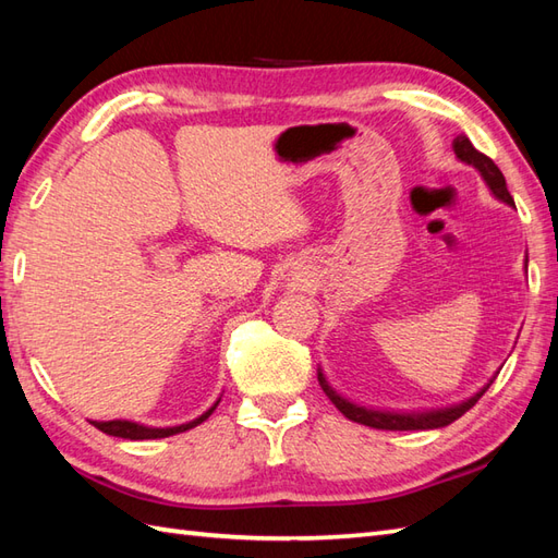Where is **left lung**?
<instances>
[{"label": "left lung", "mask_w": 558, "mask_h": 558, "mask_svg": "<svg viewBox=\"0 0 558 558\" xmlns=\"http://www.w3.org/2000/svg\"><path fill=\"white\" fill-rule=\"evenodd\" d=\"M453 150H456V158L465 165H472L480 174L484 184L489 186V192L494 198L504 201L506 206H513V196L508 194V186L501 170L496 168L494 160L480 153L475 146L470 144V138L465 134H460L453 138ZM525 270H527V258H525ZM496 378V376H494ZM494 378H489L487 384H484L475 396H470L465 400L456 402V405H448V408H436V410H378V408H366L360 405V402H352L350 398H345L342 393L328 384V378L324 374L322 366H318V384H322L324 393L330 398V402L345 414L348 420L364 424V426H372V429H386V432H417V429H441V426H448L450 422H456L458 417H462L475 402L487 393V388L494 384Z\"/></svg>", "instance_id": "1"}]
</instances>
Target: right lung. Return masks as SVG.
<instances>
[{"mask_svg": "<svg viewBox=\"0 0 558 558\" xmlns=\"http://www.w3.org/2000/svg\"><path fill=\"white\" fill-rule=\"evenodd\" d=\"M218 402H220V398L213 402V405L204 414H198L196 420L186 422V424H177V426H148V424H141V422H132V420H108V422L90 420V424L96 426V429H100L102 434L129 438V441H144V438H165V436H174V434L194 429V426H198L201 422L210 417V412L218 408Z\"/></svg>", "mask_w": 558, "mask_h": 558, "instance_id": "1", "label": "right lung"}]
</instances>
